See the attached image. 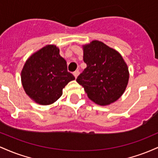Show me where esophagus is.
<instances>
[{"mask_svg": "<svg viewBox=\"0 0 158 158\" xmlns=\"http://www.w3.org/2000/svg\"><path fill=\"white\" fill-rule=\"evenodd\" d=\"M79 71L78 70L73 72V75H74V77H75V78H77L78 77V75H79Z\"/></svg>", "mask_w": 158, "mask_h": 158, "instance_id": "obj_1", "label": "esophagus"}]
</instances>
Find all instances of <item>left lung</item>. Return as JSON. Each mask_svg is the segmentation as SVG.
Instances as JSON below:
<instances>
[{"instance_id":"left-lung-1","label":"left lung","mask_w":158,"mask_h":158,"mask_svg":"<svg viewBox=\"0 0 158 158\" xmlns=\"http://www.w3.org/2000/svg\"><path fill=\"white\" fill-rule=\"evenodd\" d=\"M83 60L87 67L78 76L88 97L100 106L115 102L124 93L129 73L118 52L104 43L93 41L84 46Z\"/></svg>"}]
</instances>
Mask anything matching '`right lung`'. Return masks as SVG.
Here are the masks:
<instances>
[{
  "label": "right lung",
  "mask_w": 158,
  "mask_h": 158,
  "mask_svg": "<svg viewBox=\"0 0 158 158\" xmlns=\"http://www.w3.org/2000/svg\"><path fill=\"white\" fill-rule=\"evenodd\" d=\"M74 79L68 71L66 61L54 45L44 47L30 56L21 71L25 92L41 105L56 102L62 95L65 85Z\"/></svg>",
  "instance_id": "right-lung-1"
}]
</instances>
